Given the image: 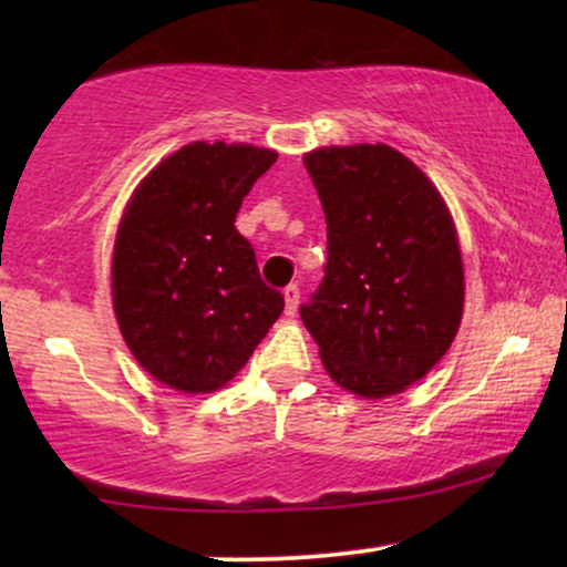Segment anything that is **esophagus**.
Instances as JSON below:
<instances>
[{
	"label": "esophagus",
	"instance_id": "esophagus-1",
	"mask_svg": "<svg viewBox=\"0 0 567 567\" xmlns=\"http://www.w3.org/2000/svg\"><path fill=\"white\" fill-rule=\"evenodd\" d=\"M284 299H286V315H297L299 309V286L297 284H289L284 289Z\"/></svg>",
	"mask_w": 567,
	"mask_h": 567
}]
</instances>
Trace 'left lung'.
Listing matches in <instances>:
<instances>
[{"mask_svg": "<svg viewBox=\"0 0 567 567\" xmlns=\"http://www.w3.org/2000/svg\"><path fill=\"white\" fill-rule=\"evenodd\" d=\"M305 167L328 221L324 278L301 320L343 390L379 400L429 374L462 322L452 214L429 177L386 144L322 146Z\"/></svg>", "mask_w": 567, "mask_h": 567, "instance_id": "1", "label": "left lung"}]
</instances>
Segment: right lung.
I'll return each mask as SVG.
<instances>
[{
	"instance_id": "right-lung-1",
	"label": "right lung",
	"mask_w": 567,
	"mask_h": 567,
	"mask_svg": "<svg viewBox=\"0 0 567 567\" xmlns=\"http://www.w3.org/2000/svg\"><path fill=\"white\" fill-rule=\"evenodd\" d=\"M276 157L250 144L193 142L128 200L113 250L115 320L134 359L173 390H219L284 312L235 227Z\"/></svg>"
}]
</instances>
